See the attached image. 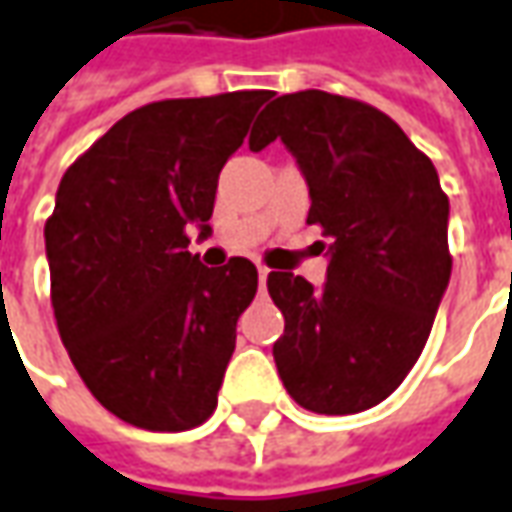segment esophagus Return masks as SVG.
<instances>
[{
	"mask_svg": "<svg viewBox=\"0 0 512 512\" xmlns=\"http://www.w3.org/2000/svg\"><path fill=\"white\" fill-rule=\"evenodd\" d=\"M266 277H269V269H266V266H257V280H260V289L266 286Z\"/></svg>",
	"mask_w": 512,
	"mask_h": 512,
	"instance_id": "1",
	"label": "esophagus"
}]
</instances>
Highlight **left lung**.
<instances>
[{
    "instance_id": "8db88e82",
    "label": "left lung",
    "mask_w": 512,
    "mask_h": 512,
    "mask_svg": "<svg viewBox=\"0 0 512 512\" xmlns=\"http://www.w3.org/2000/svg\"><path fill=\"white\" fill-rule=\"evenodd\" d=\"M286 144L328 243L323 289L272 272L286 328L277 374L306 411L360 414L391 397L428 343L450 280L448 195L431 158L377 107L300 90L274 98L249 135Z\"/></svg>"
}]
</instances>
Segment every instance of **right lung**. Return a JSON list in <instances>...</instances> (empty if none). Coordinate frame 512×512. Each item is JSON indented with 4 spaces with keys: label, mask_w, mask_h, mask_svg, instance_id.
<instances>
[{
    "label": "right lung",
    "mask_w": 512,
    "mask_h": 512,
    "mask_svg": "<svg viewBox=\"0 0 512 512\" xmlns=\"http://www.w3.org/2000/svg\"><path fill=\"white\" fill-rule=\"evenodd\" d=\"M269 90L169 98L124 115L64 172L45 223L50 300L90 394L144 431L206 422L235 351L257 269H206L218 175Z\"/></svg>",
    "instance_id": "obj_1"
}]
</instances>
